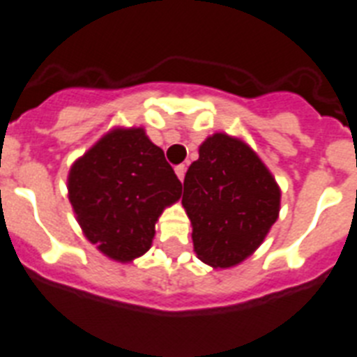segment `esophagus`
Instances as JSON below:
<instances>
[{"instance_id": "1", "label": "esophagus", "mask_w": 357, "mask_h": 357, "mask_svg": "<svg viewBox=\"0 0 357 357\" xmlns=\"http://www.w3.org/2000/svg\"><path fill=\"white\" fill-rule=\"evenodd\" d=\"M175 173H176V176L181 178V181H184V175H185V166H184V164H181V166H176L175 167Z\"/></svg>"}]
</instances>
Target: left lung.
Masks as SVG:
<instances>
[{"instance_id": "obj_1", "label": "left lung", "mask_w": 357, "mask_h": 357, "mask_svg": "<svg viewBox=\"0 0 357 357\" xmlns=\"http://www.w3.org/2000/svg\"><path fill=\"white\" fill-rule=\"evenodd\" d=\"M197 257L237 266L263 244L281 210V188L243 138L213 132L188 167L182 195Z\"/></svg>"}]
</instances>
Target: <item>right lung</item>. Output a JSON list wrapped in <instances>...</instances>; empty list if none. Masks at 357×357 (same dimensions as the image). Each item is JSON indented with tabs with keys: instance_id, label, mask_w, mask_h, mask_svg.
Segmentation results:
<instances>
[{
	"instance_id": "add662e5",
	"label": "right lung",
	"mask_w": 357,
	"mask_h": 357,
	"mask_svg": "<svg viewBox=\"0 0 357 357\" xmlns=\"http://www.w3.org/2000/svg\"><path fill=\"white\" fill-rule=\"evenodd\" d=\"M67 191L85 238L126 264L151 248L158 217L181 199L182 184L146 129L116 126L73 162Z\"/></svg>"
}]
</instances>
